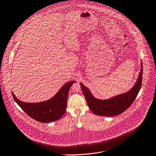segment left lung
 <instances>
[{"label":"left lung","mask_w":156,"mask_h":156,"mask_svg":"<svg viewBox=\"0 0 156 156\" xmlns=\"http://www.w3.org/2000/svg\"><path fill=\"white\" fill-rule=\"evenodd\" d=\"M143 65L134 86L129 91L112 97L108 100H98L91 93L88 88L80 83L83 95L91 111L96 115L114 116L121 114L128 108L136 98L141 88L143 80Z\"/></svg>","instance_id":"8db88e82"}]
</instances>
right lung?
<instances>
[{"instance_id": "right-lung-1", "label": "right lung", "mask_w": 156, "mask_h": 156, "mask_svg": "<svg viewBox=\"0 0 156 156\" xmlns=\"http://www.w3.org/2000/svg\"><path fill=\"white\" fill-rule=\"evenodd\" d=\"M75 81L66 83L50 100L40 103H25L20 101L14 95L15 101L27 114L41 122H50L60 119L66 109L68 91Z\"/></svg>"}]
</instances>
